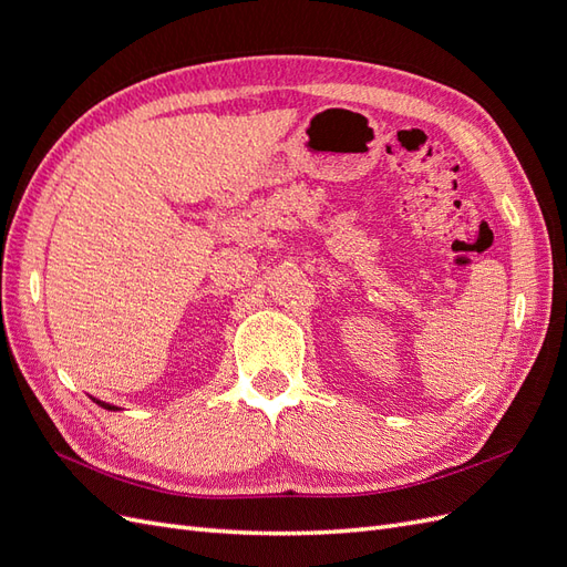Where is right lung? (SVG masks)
I'll return each mask as SVG.
<instances>
[{"label": "right lung", "instance_id": "right-lung-1", "mask_svg": "<svg viewBox=\"0 0 567 567\" xmlns=\"http://www.w3.org/2000/svg\"><path fill=\"white\" fill-rule=\"evenodd\" d=\"M96 404H101V406H106V409H115V406H111V404H106V402H99V400H96Z\"/></svg>", "mask_w": 567, "mask_h": 567}]
</instances>
